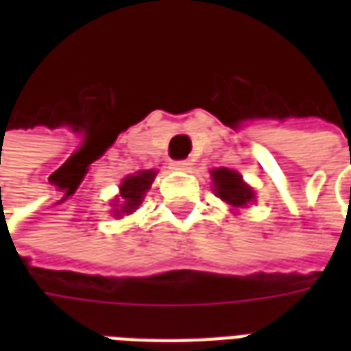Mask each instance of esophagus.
<instances>
[{
  "mask_svg": "<svg viewBox=\"0 0 351 351\" xmlns=\"http://www.w3.org/2000/svg\"><path fill=\"white\" fill-rule=\"evenodd\" d=\"M171 167L175 169V171H184V173H188L191 169V163L188 160H178V161H173L171 163Z\"/></svg>",
  "mask_w": 351,
  "mask_h": 351,
  "instance_id": "34e87169",
  "label": "esophagus"
}]
</instances>
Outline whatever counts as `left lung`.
Wrapping results in <instances>:
<instances>
[{
    "label": "left lung",
    "mask_w": 351,
    "mask_h": 351,
    "mask_svg": "<svg viewBox=\"0 0 351 351\" xmlns=\"http://www.w3.org/2000/svg\"><path fill=\"white\" fill-rule=\"evenodd\" d=\"M210 175H213L214 193L233 208H244V206L250 205L252 201H256L254 190L244 182L243 176L239 175L237 171L220 167L213 169Z\"/></svg>",
    "instance_id": "8db88e82"
}]
</instances>
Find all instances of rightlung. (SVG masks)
<instances>
[{"mask_svg": "<svg viewBox=\"0 0 351 351\" xmlns=\"http://www.w3.org/2000/svg\"><path fill=\"white\" fill-rule=\"evenodd\" d=\"M154 178H156V171H138L135 175L125 176L120 184V195L116 199L112 206H114V216L122 218V214H131L137 210L145 193L150 190Z\"/></svg>", "mask_w": 351, "mask_h": 351, "instance_id": "obj_1", "label": "right lung"}]
</instances>
